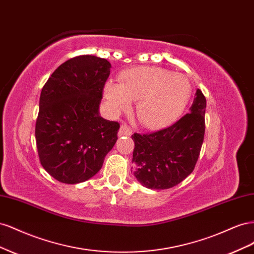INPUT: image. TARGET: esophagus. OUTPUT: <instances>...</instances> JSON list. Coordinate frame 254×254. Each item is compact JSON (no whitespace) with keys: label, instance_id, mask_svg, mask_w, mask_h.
Instances as JSON below:
<instances>
[{"label":"esophagus","instance_id":"esophagus-1","mask_svg":"<svg viewBox=\"0 0 254 254\" xmlns=\"http://www.w3.org/2000/svg\"><path fill=\"white\" fill-rule=\"evenodd\" d=\"M132 134V130L130 129L126 124H123L120 128L119 131V135L123 136V135H131Z\"/></svg>","mask_w":254,"mask_h":254}]
</instances>
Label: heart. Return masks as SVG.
<instances>
[{
    "mask_svg": "<svg viewBox=\"0 0 254 254\" xmlns=\"http://www.w3.org/2000/svg\"><path fill=\"white\" fill-rule=\"evenodd\" d=\"M104 95L113 111L123 112L136 102L135 114L148 128L171 124L186 108L190 83L186 75L158 66H137L123 72L120 83L108 81Z\"/></svg>",
    "mask_w": 254,
    "mask_h": 254,
    "instance_id": "b5f03b06",
    "label": "heart"
}]
</instances>
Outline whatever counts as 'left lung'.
Listing matches in <instances>:
<instances>
[{"label": "left lung", "instance_id": "left-lung-1", "mask_svg": "<svg viewBox=\"0 0 254 254\" xmlns=\"http://www.w3.org/2000/svg\"><path fill=\"white\" fill-rule=\"evenodd\" d=\"M205 97L197 89L189 113L157 132L131 135L133 175L143 187L171 189L194 171L204 136Z\"/></svg>", "mask_w": 254, "mask_h": 254}]
</instances>
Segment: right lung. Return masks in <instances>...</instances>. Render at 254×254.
Segmentation results:
<instances>
[{"mask_svg":"<svg viewBox=\"0 0 254 254\" xmlns=\"http://www.w3.org/2000/svg\"><path fill=\"white\" fill-rule=\"evenodd\" d=\"M111 64L83 55L59 65L41 91L36 143L41 165L66 184L89 180L118 141L120 124L99 114Z\"/></svg>","mask_w":254,"mask_h":254,"instance_id":"right-lung-1","label":"right lung"}]
</instances>
